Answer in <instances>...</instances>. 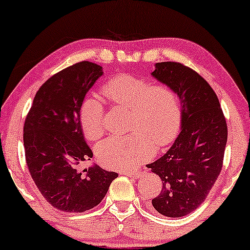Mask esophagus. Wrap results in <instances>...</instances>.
<instances>
[{"mask_svg":"<svg viewBox=\"0 0 250 250\" xmlns=\"http://www.w3.org/2000/svg\"><path fill=\"white\" fill-rule=\"evenodd\" d=\"M123 174H124V175L132 176V177H135V179H138V177L142 175V170H136V172H128V170H124Z\"/></svg>","mask_w":250,"mask_h":250,"instance_id":"34e87169","label":"esophagus"}]
</instances>
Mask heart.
Here are the masks:
<instances>
[{
  "label": "heart",
  "instance_id": "1",
  "mask_svg": "<svg viewBox=\"0 0 250 250\" xmlns=\"http://www.w3.org/2000/svg\"><path fill=\"white\" fill-rule=\"evenodd\" d=\"M112 104L131 109L133 131L124 136H111L97 148L101 165L129 170L152 156L157 148L174 141L182 124V104L172 86L152 85L151 82L131 75H117L102 88ZM80 122L86 139L95 141L104 131V104L87 97L80 108Z\"/></svg>",
  "mask_w": 250,
  "mask_h": 250
}]
</instances>
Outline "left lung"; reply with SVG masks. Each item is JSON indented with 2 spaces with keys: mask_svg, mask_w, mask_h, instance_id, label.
I'll use <instances>...</instances> for the list:
<instances>
[{
  "mask_svg": "<svg viewBox=\"0 0 250 250\" xmlns=\"http://www.w3.org/2000/svg\"><path fill=\"white\" fill-rule=\"evenodd\" d=\"M152 76L180 95L182 126L168 151L146 165L163 182L151 203L164 216L182 217L204 203L220 175L227 121L216 93L190 67L175 61L158 62Z\"/></svg>",
  "mask_w": 250,
  "mask_h": 250,
  "instance_id": "8db88e82",
  "label": "left lung"
}]
</instances>
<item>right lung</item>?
<instances>
[{
    "label": "right lung",
    "instance_id": "obj_1",
    "mask_svg": "<svg viewBox=\"0 0 250 250\" xmlns=\"http://www.w3.org/2000/svg\"><path fill=\"white\" fill-rule=\"evenodd\" d=\"M102 67L81 61L51 76L36 92L23 125L29 174L54 208L83 213L104 199L118 176L99 166L82 169L93 152L85 142L80 108Z\"/></svg>",
    "mask_w": 250,
    "mask_h": 250
}]
</instances>
